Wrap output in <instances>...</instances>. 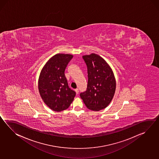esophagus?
Returning a JSON list of instances; mask_svg holds the SVG:
<instances>
[{"instance_id":"34e87169","label":"esophagus","mask_w":159,"mask_h":159,"mask_svg":"<svg viewBox=\"0 0 159 159\" xmlns=\"http://www.w3.org/2000/svg\"><path fill=\"white\" fill-rule=\"evenodd\" d=\"M75 92L76 93V94L78 95V93H79V89H78V88H76V89H75Z\"/></svg>"}]
</instances>
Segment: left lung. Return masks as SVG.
I'll use <instances>...</instances> for the list:
<instances>
[{
    "label": "left lung",
    "instance_id": "left-lung-1",
    "mask_svg": "<svg viewBox=\"0 0 159 159\" xmlns=\"http://www.w3.org/2000/svg\"><path fill=\"white\" fill-rule=\"evenodd\" d=\"M83 59L87 67L88 84L80 96L88 109L98 111L112 100L116 89L115 76L109 65L99 55L92 53Z\"/></svg>",
    "mask_w": 159,
    "mask_h": 159
}]
</instances>
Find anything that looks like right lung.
Wrapping results in <instances>:
<instances>
[{"mask_svg":"<svg viewBox=\"0 0 159 159\" xmlns=\"http://www.w3.org/2000/svg\"><path fill=\"white\" fill-rule=\"evenodd\" d=\"M72 57L69 54L55 55L45 64L40 74V95L46 105L54 111L67 109L76 95V92L69 87L64 75Z\"/></svg>","mask_w":159,"mask_h":159,"instance_id":"add662e5","label":"right lung"}]
</instances>
